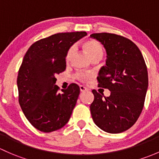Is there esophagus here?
<instances>
[{
    "instance_id": "34e87169",
    "label": "esophagus",
    "mask_w": 159,
    "mask_h": 159,
    "mask_svg": "<svg viewBox=\"0 0 159 159\" xmlns=\"http://www.w3.org/2000/svg\"><path fill=\"white\" fill-rule=\"evenodd\" d=\"M80 91L81 92H84V91H86V90H88V89L86 87H85L84 86H80Z\"/></svg>"
}]
</instances>
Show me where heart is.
<instances>
[{
	"label": "heart",
	"mask_w": 159,
	"mask_h": 159,
	"mask_svg": "<svg viewBox=\"0 0 159 159\" xmlns=\"http://www.w3.org/2000/svg\"><path fill=\"white\" fill-rule=\"evenodd\" d=\"M83 48L84 49L85 51L88 53V55L90 57L92 60H94V59H101L103 54V50H102V47H101V45L98 43L97 41L93 40H86V41L83 42ZM75 52V47L74 46H72L71 47H70V49L68 50L67 53H66V61H70L71 60L72 57H73V53ZM76 78L79 79L82 81H86V80L89 79L91 76L90 74H86L84 73H78L76 75Z\"/></svg>",
	"instance_id": "heart-1"
}]
</instances>
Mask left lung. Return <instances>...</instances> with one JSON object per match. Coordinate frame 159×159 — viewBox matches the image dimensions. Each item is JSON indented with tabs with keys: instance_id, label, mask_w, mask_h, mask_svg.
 <instances>
[{
	"instance_id": "1",
	"label": "left lung",
	"mask_w": 159,
	"mask_h": 159,
	"mask_svg": "<svg viewBox=\"0 0 159 159\" xmlns=\"http://www.w3.org/2000/svg\"><path fill=\"white\" fill-rule=\"evenodd\" d=\"M90 37L106 50V66L99 70L97 79L100 87L111 92L106 97L92 91V118L105 132L120 133L135 123L143 109L148 86L146 65L139 49L129 39L109 33Z\"/></svg>"
}]
</instances>
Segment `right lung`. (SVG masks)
Wrapping results in <instances>:
<instances>
[{"mask_svg": "<svg viewBox=\"0 0 159 159\" xmlns=\"http://www.w3.org/2000/svg\"><path fill=\"white\" fill-rule=\"evenodd\" d=\"M86 35L84 31L53 34L32 44L23 59L17 80L19 103L31 125L41 132L58 130L70 120L80 87L72 83L60 93L56 75L66 69L70 47Z\"/></svg>", "mask_w": 159, "mask_h": 159, "instance_id": "right-lung-1", "label": "right lung"}]
</instances>
